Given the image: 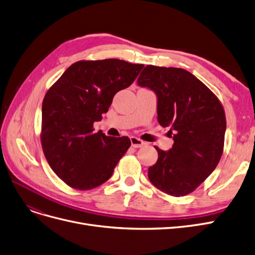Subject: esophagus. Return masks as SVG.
<instances>
[{"label": "esophagus", "instance_id": "1", "mask_svg": "<svg viewBox=\"0 0 255 255\" xmlns=\"http://www.w3.org/2000/svg\"><path fill=\"white\" fill-rule=\"evenodd\" d=\"M130 143H131V146L136 147V148L141 147V146L144 145V142L142 141L140 138L135 137V136H131V137H130Z\"/></svg>", "mask_w": 255, "mask_h": 255}]
</instances>
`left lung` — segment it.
Instances as JSON below:
<instances>
[{
	"instance_id": "1",
	"label": "left lung",
	"mask_w": 255,
	"mask_h": 255,
	"mask_svg": "<svg viewBox=\"0 0 255 255\" xmlns=\"http://www.w3.org/2000/svg\"><path fill=\"white\" fill-rule=\"evenodd\" d=\"M137 83L158 97V121L170 127L174 145L164 151L155 146L158 160L148 179L174 197L196 190L219 164L226 130L225 111L216 94L188 71L148 65Z\"/></svg>"
}]
</instances>
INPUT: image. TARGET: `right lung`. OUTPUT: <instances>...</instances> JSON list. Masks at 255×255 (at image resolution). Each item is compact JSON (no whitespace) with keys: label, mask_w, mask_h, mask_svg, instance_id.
<instances>
[{"label":"right lung","mask_w":255,"mask_h":255,"mask_svg":"<svg viewBox=\"0 0 255 255\" xmlns=\"http://www.w3.org/2000/svg\"><path fill=\"white\" fill-rule=\"evenodd\" d=\"M143 67L116 58L79 60L47 91L40 142L50 167L70 187L89 190L103 184L130 146L128 137L96 133L93 124Z\"/></svg>","instance_id":"add662e5"}]
</instances>
